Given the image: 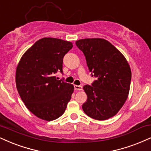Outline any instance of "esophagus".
I'll use <instances>...</instances> for the list:
<instances>
[{"label":"esophagus","mask_w":151,"mask_h":151,"mask_svg":"<svg viewBox=\"0 0 151 151\" xmlns=\"http://www.w3.org/2000/svg\"><path fill=\"white\" fill-rule=\"evenodd\" d=\"M74 89H75L76 90H83V87H82L81 85H74Z\"/></svg>","instance_id":"1"}]
</instances>
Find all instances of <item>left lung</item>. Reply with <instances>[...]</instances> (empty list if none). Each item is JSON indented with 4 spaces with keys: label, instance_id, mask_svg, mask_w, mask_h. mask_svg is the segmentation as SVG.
<instances>
[{
    "label": "left lung",
    "instance_id": "obj_1",
    "mask_svg": "<svg viewBox=\"0 0 151 151\" xmlns=\"http://www.w3.org/2000/svg\"><path fill=\"white\" fill-rule=\"evenodd\" d=\"M76 45L84 54L93 76L92 85L83 87L87 99L85 114L97 120L116 115L128 97L132 72L127 59L111 42L102 38L81 39Z\"/></svg>",
    "mask_w": 151,
    "mask_h": 151
}]
</instances>
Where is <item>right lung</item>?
<instances>
[{"mask_svg":"<svg viewBox=\"0 0 151 151\" xmlns=\"http://www.w3.org/2000/svg\"><path fill=\"white\" fill-rule=\"evenodd\" d=\"M73 43L59 38H43L27 50L16 70V86L22 100L33 115L51 121L64 113L74 87L58 81L63 73L64 55Z\"/></svg>","mask_w":151,"mask_h":151,"instance_id":"obj_1","label":"right lung"}]
</instances>
